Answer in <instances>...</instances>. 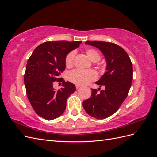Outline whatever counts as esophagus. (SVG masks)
<instances>
[{
    "instance_id": "obj_1",
    "label": "esophagus",
    "mask_w": 157,
    "mask_h": 157,
    "mask_svg": "<svg viewBox=\"0 0 157 157\" xmlns=\"http://www.w3.org/2000/svg\"><path fill=\"white\" fill-rule=\"evenodd\" d=\"M79 88H80V85H76V88H77V89H78Z\"/></svg>"
}]
</instances>
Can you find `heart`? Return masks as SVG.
I'll return each mask as SVG.
<instances>
[{"label":"heart","mask_w":157,"mask_h":157,"mask_svg":"<svg viewBox=\"0 0 157 157\" xmlns=\"http://www.w3.org/2000/svg\"><path fill=\"white\" fill-rule=\"evenodd\" d=\"M85 53L90 59V60L96 62L100 60L101 55L99 52L94 48H87L85 50ZM76 55L75 51H71L67 55L65 58L66 67L70 68L74 63V59ZM98 78L96 73L94 70L82 71L80 69H75L69 73L68 80L71 82L77 85H84L90 82L94 81Z\"/></svg>","instance_id":"heart-1"}]
</instances>
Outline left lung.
Returning <instances> with one entry per match:
<instances>
[{
    "label": "left lung",
    "mask_w": 157,
    "mask_h": 157,
    "mask_svg": "<svg viewBox=\"0 0 157 157\" xmlns=\"http://www.w3.org/2000/svg\"><path fill=\"white\" fill-rule=\"evenodd\" d=\"M85 44L101 50L107 62L106 72L96 82L100 90L92 89V95L84 100V110L92 117L104 119L113 115L126 98L133 79L132 63L126 52L112 42L86 41ZM103 86V90L100 87Z\"/></svg>",
    "instance_id": "left-lung-1"
}]
</instances>
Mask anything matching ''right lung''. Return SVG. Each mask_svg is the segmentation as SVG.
<instances>
[{
	"label": "right lung",
	"mask_w": 157,
	"mask_h": 157,
	"mask_svg": "<svg viewBox=\"0 0 157 157\" xmlns=\"http://www.w3.org/2000/svg\"><path fill=\"white\" fill-rule=\"evenodd\" d=\"M82 41H48L38 46L27 61L24 84L28 99L38 115L53 120L65 110L66 103L75 92V84L60 78L65 69L68 53L78 48ZM55 82H62V88L56 90Z\"/></svg>",
	"instance_id": "obj_1"
}]
</instances>
